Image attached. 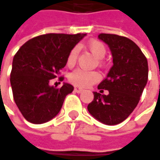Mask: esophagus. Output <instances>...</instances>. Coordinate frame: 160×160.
I'll list each match as a JSON object with an SVG mask.
<instances>
[{"mask_svg": "<svg viewBox=\"0 0 160 160\" xmlns=\"http://www.w3.org/2000/svg\"><path fill=\"white\" fill-rule=\"evenodd\" d=\"M75 92H83V89L82 88H80V87H75Z\"/></svg>", "mask_w": 160, "mask_h": 160, "instance_id": "obj_1", "label": "esophagus"}]
</instances>
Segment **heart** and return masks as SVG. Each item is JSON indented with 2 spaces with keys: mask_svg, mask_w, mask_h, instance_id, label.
Instances as JSON below:
<instances>
[{
  "mask_svg": "<svg viewBox=\"0 0 160 160\" xmlns=\"http://www.w3.org/2000/svg\"><path fill=\"white\" fill-rule=\"evenodd\" d=\"M87 49L92 53L97 59H102L106 54V48L102 42L96 39L90 40L86 44ZM78 57V49L74 48L68 53L67 58V65L68 67L75 66ZM70 83L79 87H88L92 84H95L100 80V75L94 71H85L82 69H76L68 76Z\"/></svg>",
  "mask_w": 160,
  "mask_h": 160,
  "instance_id": "1",
  "label": "heart"
}]
</instances>
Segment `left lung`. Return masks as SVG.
Segmentation results:
<instances>
[{
  "instance_id": "1",
  "label": "left lung",
  "mask_w": 160,
  "mask_h": 160,
  "mask_svg": "<svg viewBox=\"0 0 160 160\" xmlns=\"http://www.w3.org/2000/svg\"><path fill=\"white\" fill-rule=\"evenodd\" d=\"M99 39L108 45L112 56V67L106 78L93 92V100L87 106L90 114L106 125L122 122L139 103L148 82V61L132 40L114 34L102 33ZM107 90V95H102Z\"/></svg>"
}]
</instances>
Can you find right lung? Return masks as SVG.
I'll return each instance as SVG.
<instances>
[{"instance_id": "right-lung-1", "label": "right lung", "mask_w": 160, "mask_h": 160, "mask_svg": "<svg viewBox=\"0 0 160 160\" xmlns=\"http://www.w3.org/2000/svg\"><path fill=\"white\" fill-rule=\"evenodd\" d=\"M86 34H46L27 41L16 53L11 73L13 98L24 118L31 123H45L58 114L73 85L61 88L49 84L67 65L68 53ZM59 79H63L60 77Z\"/></svg>"}]
</instances>
